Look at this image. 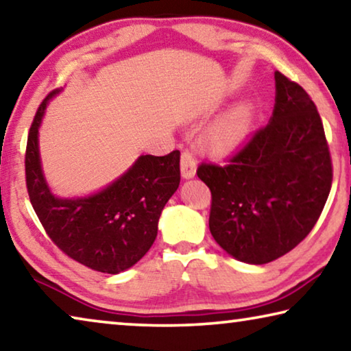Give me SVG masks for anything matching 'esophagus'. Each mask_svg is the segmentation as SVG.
Segmentation results:
<instances>
[{
  "mask_svg": "<svg viewBox=\"0 0 351 351\" xmlns=\"http://www.w3.org/2000/svg\"><path fill=\"white\" fill-rule=\"evenodd\" d=\"M197 171V159L192 152L184 149L181 154V175L186 180H191V178L195 176Z\"/></svg>",
  "mask_w": 351,
  "mask_h": 351,
  "instance_id": "1",
  "label": "esophagus"
}]
</instances>
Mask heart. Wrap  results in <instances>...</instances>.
<instances>
[{"instance_id":"obj_1","label":"heart","mask_w":351,"mask_h":351,"mask_svg":"<svg viewBox=\"0 0 351 351\" xmlns=\"http://www.w3.org/2000/svg\"><path fill=\"white\" fill-rule=\"evenodd\" d=\"M252 125V109L248 104H239L226 114L209 132V141L215 152L230 153L245 141Z\"/></svg>"}]
</instances>
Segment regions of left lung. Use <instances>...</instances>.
Wrapping results in <instances>:
<instances>
[{
	"mask_svg": "<svg viewBox=\"0 0 351 351\" xmlns=\"http://www.w3.org/2000/svg\"><path fill=\"white\" fill-rule=\"evenodd\" d=\"M275 106L226 165L203 162L209 230L232 258L271 263L309 234L330 195L331 156L317 108L302 86L275 71Z\"/></svg>",
	"mask_w": 351,
	"mask_h": 351,
	"instance_id": "1",
	"label": "left lung"
}]
</instances>
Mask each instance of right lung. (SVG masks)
<instances>
[{
    "instance_id": "obj_1",
    "label": "right lung",
    "mask_w": 351,
    "mask_h": 351,
    "mask_svg": "<svg viewBox=\"0 0 351 351\" xmlns=\"http://www.w3.org/2000/svg\"><path fill=\"white\" fill-rule=\"evenodd\" d=\"M53 90L38 106L26 145V187L49 239L69 258L101 271L120 274L141 261L158 236L164 206L180 186V152L141 156L114 182L88 197L59 198L45 180L38 128Z\"/></svg>"
}]
</instances>
